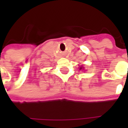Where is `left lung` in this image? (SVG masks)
<instances>
[{
	"mask_svg": "<svg viewBox=\"0 0 128 128\" xmlns=\"http://www.w3.org/2000/svg\"><path fill=\"white\" fill-rule=\"evenodd\" d=\"M80 70H82V67H80Z\"/></svg>",
	"mask_w": 128,
	"mask_h": 128,
	"instance_id": "left-lung-1",
	"label": "left lung"
}]
</instances>
